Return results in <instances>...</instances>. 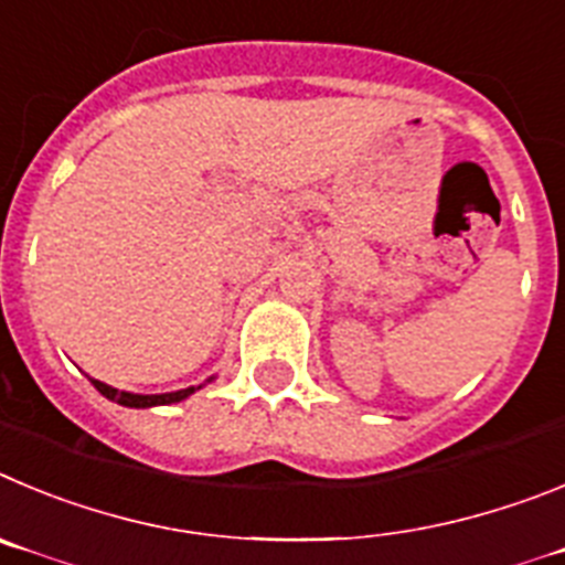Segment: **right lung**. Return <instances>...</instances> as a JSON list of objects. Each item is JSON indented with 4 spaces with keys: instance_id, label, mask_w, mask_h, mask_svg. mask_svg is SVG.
Returning a JSON list of instances; mask_svg holds the SVG:
<instances>
[{
    "instance_id": "obj_1",
    "label": "right lung",
    "mask_w": 565,
    "mask_h": 565,
    "mask_svg": "<svg viewBox=\"0 0 565 565\" xmlns=\"http://www.w3.org/2000/svg\"><path fill=\"white\" fill-rule=\"evenodd\" d=\"M93 385L106 396V399H111V403H118V405H126V408H154V405L182 403L185 396H191L196 388H202V385H191V388L169 391V394H131V391L111 388V385L100 383V380H93Z\"/></svg>"
}]
</instances>
